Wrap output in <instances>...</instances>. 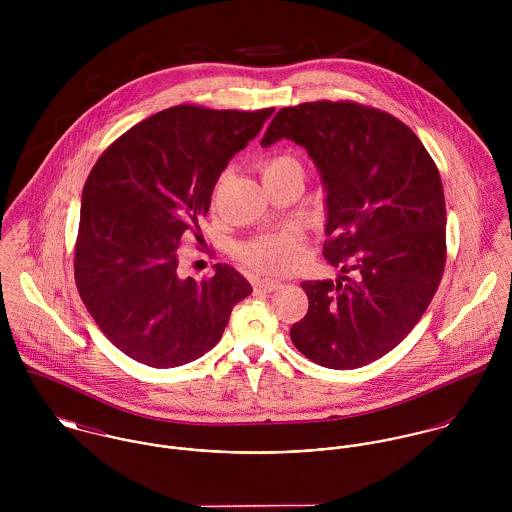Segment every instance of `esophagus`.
<instances>
[{
	"label": "esophagus",
	"mask_w": 512,
	"mask_h": 512,
	"mask_svg": "<svg viewBox=\"0 0 512 512\" xmlns=\"http://www.w3.org/2000/svg\"><path fill=\"white\" fill-rule=\"evenodd\" d=\"M254 288L260 290V292H278V290L282 288V282L266 278V280H258V282L254 284Z\"/></svg>",
	"instance_id": "1"
}]
</instances>
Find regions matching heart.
I'll return each instance as SVG.
<instances>
[{"label":"heart","mask_w":512,"mask_h":512,"mask_svg":"<svg viewBox=\"0 0 512 512\" xmlns=\"http://www.w3.org/2000/svg\"><path fill=\"white\" fill-rule=\"evenodd\" d=\"M284 167H299V165L290 155H276L264 161L262 175L284 169ZM242 258L250 266L262 272H272V274L288 272L301 258V240L292 230L266 234L248 242L242 248Z\"/></svg>","instance_id":"obj_1"}]
</instances>
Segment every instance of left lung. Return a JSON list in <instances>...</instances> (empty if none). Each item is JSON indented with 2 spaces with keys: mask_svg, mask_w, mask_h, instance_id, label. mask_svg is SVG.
<instances>
[{
  "mask_svg": "<svg viewBox=\"0 0 512 512\" xmlns=\"http://www.w3.org/2000/svg\"><path fill=\"white\" fill-rule=\"evenodd\" d=\"M305 147L323 187L339 278L303 282L309 309L290 329L317 365L349 370L392 351L422 319L445 268V199L438 167L398 118L357 102L282 108L262 147Z\"/></svg>",
  "mask_w": 512,
  "mask_h": 512,
  "instance_id": "left-lung-1",
  "label": "left lung"
}]
</instances>
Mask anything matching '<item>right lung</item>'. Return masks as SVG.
<instances>
[{
    "instance_id": "1",
    "label": "right lung",
    "mask_w": 512,
    "mask_h": 512,
    "mask_svg": "<svg viewBox=\"0 0 512 512\" xmlns=\"http://www.w3.org/2000/svg\"><path fill=\"white\" fill-rule=\"evenodd\" d=\"M272 112L173 106L130 128L92 167L74 280L100 331L130 359L153 368L197 361L252 293L228 264L211 280L179 278L177 248L187 230L201 232L220 173Z\"/></svg>"
}]
</instances>
